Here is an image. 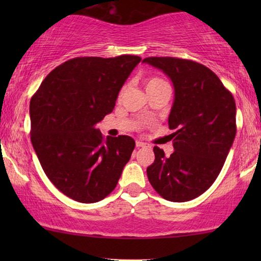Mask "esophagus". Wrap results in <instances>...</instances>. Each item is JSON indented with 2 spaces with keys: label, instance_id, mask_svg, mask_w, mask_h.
Wrapping results in <instances>:
<instances>
[{
  "label": "esophagus",
  "instance_id": "esophagus-1",
  "mask_svg": "<svg viewBox=\"0 0 261 261\" xmlns=\"http://www.w3.org/2000/svg\"><path fill=\"white\" fill-rule=\"evenodd\" d=\"M135 145H137V147H146V146H147V144H145V142L139 141V140L135 142Z\"/></svg>",
  "mask_w": 261,
  "mask_h": 261
}]
</instances>
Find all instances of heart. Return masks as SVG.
Listing matches in <instances>:
<instances>
[{
  "label": "heart",
  "instance_id": "heart-1",
  "mask_svg": "<svg viewBox=\"0 0 261 261\" xmlns=\"http://www.w3.org/2000/svg\"><path fill=\"white\" fill-rule=\"evenodd\" d=\"M145 84H146V90H147V89L158 87V85L166 84V83L162 80V78H158V77H149V78H147V80H146ZM123 90H124V88L122 89V90H121V94H122Z\"/></svg>",
  "mask_w": 261,
  "mask_h": 261
}]
</instances>
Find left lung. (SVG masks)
Listing matches in <instances>:
<instances>
[{
    "label": "left lung",
    "instance_id": "obj_1",
    "mask_svg": "<svg viewBox=\"0 0 261 261\" xmlns=\"http://www.w3.org/2000/svg\"><path fill=\"white\" fill-rule=\"evenodd\" d=\"M174 88L169 127L174 151L166 156L154 146L147 167L153 189L171 202L191 201L212 187L237 134V107L231 92L208 67L188 59L148 57Z\"/></svg>",
    "mask_w": 261,
    "mask_h": 261
}]
</instances>
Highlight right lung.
<instances>
[{"label": "right lung", "mask_w": 261, "mask_h": 261, "mask_svg": "<svg viewBox=\"0 0 261 261\" xmlns=\"http://www.w3.org/2000/svg\"><path fill=\"white\" fill-rule=\"evenodd\" d=\"M140 60L129 55L70 59L47 74L31 99V140L39 162L52 184L74 201L107 197L130 159L133 139H105L96 123L113 112Z\"/></svg>", "instance_id": "obj_1"}]
</instances>
